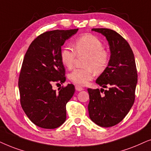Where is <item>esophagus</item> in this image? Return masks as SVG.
Returning a JSON list of instances; mask_svg holds the SVG:
<instances>
[{
  "label": "esophagus",
  "instance_id": "obj_1",
  "mask_svg": "<svg viewBox=\"0 0 151 151\" xmlns=\"http://www.w3.org/2000/svg\"><path fill=\"white\" fill-rule=\"evenodd\" d=\"M75 89L77 90V91H81V90H83V88L81 87L80 86H75Z\"/></svg>",
  "mask_w": 151,
  "mask_h": 151
}]
</instances>
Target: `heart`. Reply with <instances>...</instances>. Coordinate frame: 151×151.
<instances>
[{
    "instance_id": "obj_1",
    "label": "heart",
    "mask_w": 151,
    "mask_h": 151,
    "mask_svg": "<svg viewBox=\"0 0 151 151\" xmlns=\"http://www.w3.org/2000/svg\"><path fill=\"white\" fill-rule=\"evenodd\" d=\"M74 50L64 47L60 52L61 63L68 69L73 67L77 56H86L84 68L75 69L68 74V79L79 86H86L93 79L94 72L102 73L108 68L110 54L104 49V44L97 37L85 35L77 38L74 42Z\"/></svg>"
}]
</instances>
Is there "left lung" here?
I'll use <instances>...</instances> for the list:
<instances>
[{
    "instance_id": "8db88e82",
    "label": "left lung",
    "mask_w": 151,
    "mask_h": 151,
    "mask_svg": "<svg viewBox=\"0 0 151 151\" xmlns=\"http://www.w3.org/2000/svg\"><path fill=\"white\" fill-rule=\"evenodd\" d=\"M105 36L110 50L108 68L96 80L102 88H88L90 119L101 127H111L124 119L133 105L137 72L134 54L126 39L114 30L93 28Z\"/></svg>"
}]
</instances>
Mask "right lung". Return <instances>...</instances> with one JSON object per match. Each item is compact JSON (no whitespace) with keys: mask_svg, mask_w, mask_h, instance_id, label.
I'll list each match as a JSON object with an SVG mask.
<instances>
[{"mask_svg":"<svg viewBox=\"0 0 151 151\" xmlns=\"http://www.w3.org/2000/svg\"><path fill=\"white\" fill-rule=\"evenodd\" d=\"M79 29L52 30L32 42L24 57L19 78L21 107L32 123L45 129L61 126L66 119V104L75 91L73 84L52 89L65 81L60 59L61 46Z\"/></svg>","mask_w":151,"mask_h":151,"instance_id":"1","label":"right lung"}]
</instances>
